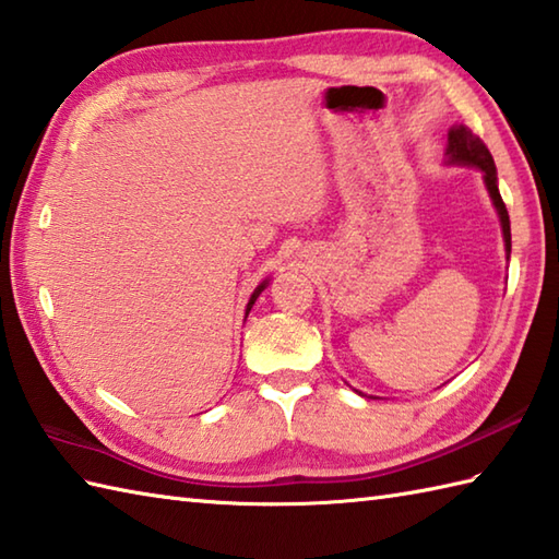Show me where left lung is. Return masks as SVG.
I'll use <instances>...</instances> for the list:
<instances>
[{"instance_id": "1", "label": "left lung", "mask_w": 559, "mask_h": 559, "mask_svg": "<svg viewBox=\"0 0 559 559\" xmlns=\"http://www.w3.org/2000/svg\"><path fill=\"white\" fill-rule=\"evenodd\" d=\"M444 163L447 165H461V168H476L483 173V182L488 187V194L492 199V206L497 211V218H500L502 225V237H504V252L507 259L512 254V228H509V213L500 194V187H497V168L495 160L490 156L488 146L471 132L466 124H454L447 134V153H444ZM358 391V389H355ZM360 396L362 391H358Z\"/></svg>"}]
</instances>
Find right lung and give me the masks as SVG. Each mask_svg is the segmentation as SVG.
<instances>
[{
	"label": "right lung",
	"instance_id": "1",
	"mask_svg": "<svg viewBox=\"0 0 559 559\" xmlns=\"http://www.w3.org/2000/svg\"><path fill=\"white\" fill-rule=\"evenodd\" d=\"M266 286H269V278H264V281H261V283H259V286L254 288V293H252V298H249V302H247V310H245V319H247L249 310H252V305L257 302V298H259V295H261V290H264Z\"/></svg>",
	"mask_w": 559,
	"mask_h": 559
}]
</instances>
